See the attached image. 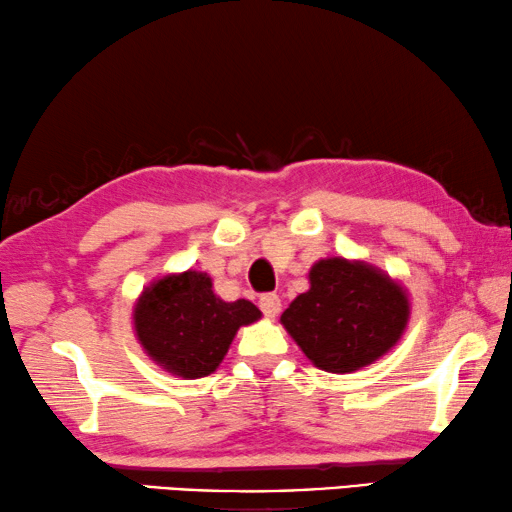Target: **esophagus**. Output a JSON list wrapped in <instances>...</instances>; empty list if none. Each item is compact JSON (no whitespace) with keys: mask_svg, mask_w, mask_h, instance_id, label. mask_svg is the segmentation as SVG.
I'll use <instances>...</instances> for the list:
<instances>
[{"mask_svg":"<svg viewBox=\"0 0 512 512\" xmlns=\"http://www.w3.org/2000/svg\"><path fill=\"white\" fill-rule=\"evenodd\" d=\"M259 308H262V312L266 317H278L280 315V296L278 294H264L262 299H259Z\"/></svg>","mask_w":512,"mask_h":512,"instance_id":"34e87169","label":"esophagus"}]
</instances>
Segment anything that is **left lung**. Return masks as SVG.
<instances>
[{"label": "left lung", "mask_w": 512, "mask_h": 512, "mask_svg": "<svg viewBox=\"0 0 512 512\" xmlns=\"http://www.w3.org/2000/svg\"><path fill=\"white\" fill-rule=\"evenodd\" d=\"M308 280L310 289L289 303L280 324L315 368L356 372L398 345L411 315L398 280L345 257L319 259Z\"/></svg>", "instance_id": "1"}]
</instances>
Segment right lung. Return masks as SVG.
Segmentation results:
<instances>
[{
  "label": "right lung",
  "mask_w": 512,
  "mask_h": 512,
  "mask_svg": "<svg viewBox=\"0 0 512 512\" xmlns=\"http://www.w3.org/2000/svg\"><path fill=\"white\" fill-rule=\"evenodd\" d=\"M259 317L257 305L223 301L207 273L188 269L142 289L133 305V331L158 368L181 379H200L223 363L236 331Z\"/></svg>",
  "instance_id": "right-lung-1"
}]
</instances>
